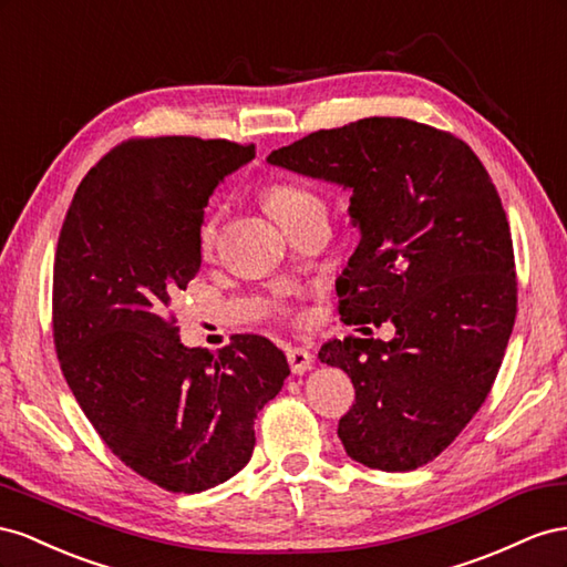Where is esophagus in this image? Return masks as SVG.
Returning <instances> with one entry per match:
<instances>
[{
	"label": "esophagus",
	"instance_id": "obj_1",
	"mask_svg": "<svg viewBox=\"0 0 567 567\" xmlns=\"http://www.w3.org/2000/svg\"><path fill=\"white\" fill-rule=\"evenodd\" d=\"M287 363H289V368H292L295 375H303L306 370H311V365H313V353L309 349L295 347L287 351Z\"/></svg>",
	"mask_w": 567,
	"mask_h": 567
}]
</instances>
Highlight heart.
I'll return each instance as SVG.
<instances>
[{
  "instance_id": "heart-1",
  "label": "heart",
  "mask_w": 567,
  "mask_h": 567,
  "mask_svg": "<svg viewBox=\"0 0 567 567\" xmlns=\"http://www.w3.org/2000/svg\"><path fill=\"white\" fill-rule=\"evenodd\" d=\"M264 202L266 208L270 212V216L282 223L287 218H292L297 214H301L303 208L309 206H318L322 204L318 199V194L311 192L309 187H301L295 183H278V185H270L264 194ZM218 214H208L206 220L202 223V230H199V247L204 251H212L216 245V237H218Z\"/></svg>"
}]
</instances>
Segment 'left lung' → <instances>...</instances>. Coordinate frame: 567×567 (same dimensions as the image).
<instances>
[{
	"mask_svg": "<svg viewBox=\"0 0 567 567\" xmlns=\"http://www.w3.org/2000/svg\"><path fill=\"white\" fill-rule=\"evenodd\" d=\"M268 164L351 192L361 241L337 280L347 326L392 320L390 342L344 337L318 359L351 378L347 454L384 473L430 463L487 399L517 311L513 239L482 161L451 133L361 118L275 150Z\"/></svg>",
	"mask_w": 567,
	"mask_h": 567,
	"instance_id": "obj_1",
	"label": "left lung"
}]
</instances>
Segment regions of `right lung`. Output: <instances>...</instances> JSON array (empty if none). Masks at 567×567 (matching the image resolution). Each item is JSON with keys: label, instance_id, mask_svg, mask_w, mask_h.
Segmentation results:
<instances>
[{"label": "right lung", "instance_id": "right-lung-1", "mask_svg": "<svg viewBox=\"0 0 567 567\" xmlns=\"http://www.w3.org/2000/svg\"><path fill=\"white\" fill-rule=\"evenodd\" d=\"M254 144L140 137L80 183L54 258V347L104 444L166 492H204L251 458L254 420L282 390L285 353L235 334L187 349L171 313L199 272L204 206Z\"/></svg>", "mask_w": 567, "mask_h": 567}]
</instances>
